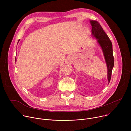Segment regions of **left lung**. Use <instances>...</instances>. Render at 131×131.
I'll list each match as a JSON object with an SVG mask.
<instances>
[{
    "instance_id": "8db88e82",
    "label": "left lung",
    "mask_w": 131,
    "mask_h": 131,
    "mask_svg": "<svg viewBox=\"0 0 131 131\" xmlns=\"http://www.w3.org/2000/svg\"><path fill=\"white\" fill-rule=\"evenodd\" d=\"M92 25V36L97 39L98 43L101 47L107 67V79L109 83L112 70L114 66L113 45L107 35L103 30L100 24L97 21H90Z\"/></svg>"
}]
</instances>
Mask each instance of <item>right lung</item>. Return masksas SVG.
<instances>
[{
    "label": "right lung",
    "instance_id": "1",
    "mask_svg": "<svg viewBox=\"0 0 131 131\" xmlns=\"http://www.w3.org/2000/svg\"><path fill=\"white\" fill-rule=\"evenodd\" d=\"M18 41H19V40H18ZM16 58H15V62H16Z\"/></svg>",
    "mask_w": 131,
    "mask_h": 131
}]
</instances>
